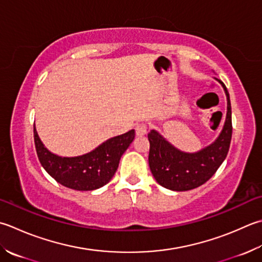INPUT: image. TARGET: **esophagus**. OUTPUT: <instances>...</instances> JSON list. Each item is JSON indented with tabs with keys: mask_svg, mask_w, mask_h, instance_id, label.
Segmentation results:
<instances>
[{
	"mask_svg": "<svg viewBox=\"0 0 262 262\" xmlns=\"http://www.w3.org/2000/svg\"><path fill=\"white\" fill-rule=\"evenodd\" d=\"M135 130H136V135L138 136L145 135L147 133V124H145V122H140V124L136 125Z\"/></svg>",
	"mask_w": 262,
	"mask_h": 262,
	"instance_id": "obj_1",
	"label": "esophagus"
}]
</instances>
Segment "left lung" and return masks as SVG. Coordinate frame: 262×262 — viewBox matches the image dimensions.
I'll return each mask as SVG.
<instances>
[{
  "label": "left lung",
  "instance_id": "left-lung-1",
  "mask_svg": "<svg viewBox=\"0 0 262 262\" xmlns=\"http://www.w3.org/2000/svg\"><path fill=\"white\" fill-rule=\"evenodd\" d=\"M222 85L227 96V116L222 133L211 145L196 153H185L173 147L156 130L147 134L148 165L161 186L178 192L196 188L208 182L226 159L233 132L232 107L226 86Z\"/></svg>",
  "mask_w": 262,
  "mask_h": 262
}]
</instances>
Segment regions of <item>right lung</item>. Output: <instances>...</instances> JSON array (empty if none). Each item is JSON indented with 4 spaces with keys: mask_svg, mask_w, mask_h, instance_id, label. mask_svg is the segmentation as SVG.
Segmentation results:
<instances>
[{
    "mask_svg": "<svg viewBox=\"0 0 262 262\" xmlns=\"http://www.w3.org/2000/svg\"><path fill=\"white\" fill-rule=\"evenodd\" d=\"M135 137V130L112 137L84 156L62 158L51 153L36 132L34 141L38 160L50 176L76 191H93L104 186L117 171L119 160Z\"/></svg>",
    "mask_w": 262,
    "mask_h": 262,
    "instance_id": "1",
    "label": "right lung"
}]
</instances>
